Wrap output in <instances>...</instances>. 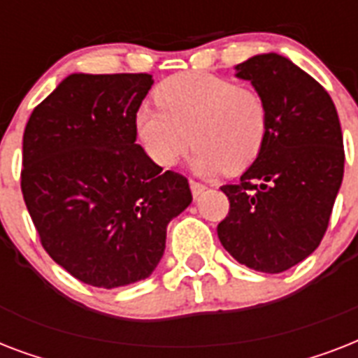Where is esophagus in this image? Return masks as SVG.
<instances>
[{"instance_id": "esophagus-1", "label": "esophagus", "mask_w": 358, "mask_h": 358, "mask_svg": "<svg viewBox=\"0 0 358 358\" xmlns=\"http://www.w3.org/2000/svg\"><path fill=\"white\" fill-rule=\"evenodd\" d=\"M189 187H191V193H193V196H201L204 191H206V185L204 184H199V182H195V180H189Z\"/></svg>"}]
</instances>
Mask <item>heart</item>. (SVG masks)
<instances>
[{"label": "heart", "instance_id": "1", "mask_svg": "<svg viewBox=\"0 0 358 358\" xmlns=\"http://www.w3.org/2000/svg\"><path fill=\"white\" fill-rule=\"evenodd\" d=\"M154 106L135 111L134 128L152 162L171 167L189 137V165L196 174L241 173L260 156L267 135L266 100L250 87L208 72H185L156 89Z\"/></svg>", "mask_w": 358, "mask_h": 358}]
</instances>
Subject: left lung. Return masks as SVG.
Returning <instances> with one entry per match:
<instances>
[{
	"mask_svg": "<svg viewBox=\"0 0 358 358\" xmlns=\"http://www.w3.org/2000/svg\"><path fill=\"white\" fill-rule=\"evenodd\" d=\"M267 106L260 156L239 184L223 185L230 212L219 241L236 260L262 273H282L317 249L344 178V139L327 91L278 53L236 66Z\"/></svg>",
	"mask_w": 358,
	"mask_h": 358,
	"instance_id": "left-lung-1",
	"label": "left lung"
}]
</instances>
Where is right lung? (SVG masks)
<instances>
[{
    "instance_id": "add662e5",
    "label": "right lung",
    "mask_w": 358,
    "mask_h": 358,
    "mask_svg": "<svg viewBox=\"0 0 358 358\" xmlns=\"http://www.w3.org/2000/svg\"><path fill=\"white\" fill-rule=\"evenodd\" d=\"M150 74H70L31 113L22 193L42 247L78 280L119 288L150 277L187 178L137 145Z\"/></svg>"
}]
</instances>
